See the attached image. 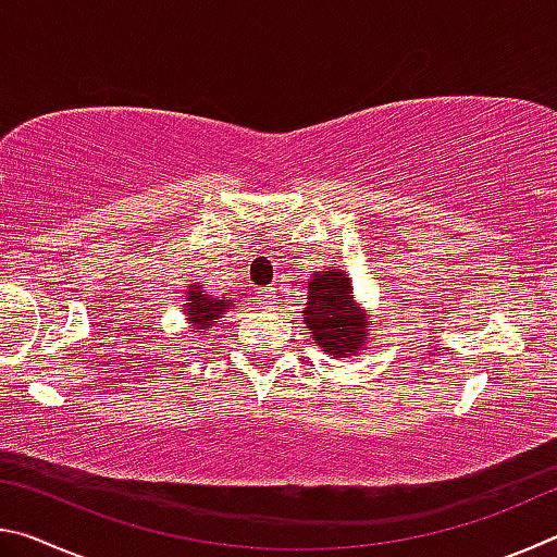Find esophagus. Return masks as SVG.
Here are the masks:
<instances>
[{"label":"esophagus","instance_id":"1","mask_svg":"<svg viewBox=\"0 0 557 557\" xmlns=\"http://www.w3.org/2000/svg\"><path fill=\"white\" fill-rule=\"evenodd\" d=\"M258 305H260V309H275L277 305H280V299H277V292L275 289H260L258 292Z\"/></svg>","mask_w":557,"mask_h":557}]
</instances>
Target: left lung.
<instances>
[{"mask_svg":"<svg viewBox=\"0 0 557 557\" xmlns=\"http://www.w3.org/2000/svg\"><path fill=\"white\" fill-rule=\"evenodd\" d=\"M307 307L301 319L324 351L354 356L369 336V319L356 307L351 282L344 272H324L309 280Z\"/></svg>","mask_w":557,"mask_h":557,"instance_id":"obj_1","label":"left lung"}]
</instances>
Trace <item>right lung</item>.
I'll return each mask as SVG.
<instances>
[{
  "label": "right lung",
  "instance_id": "right-lung-1",
  "mask_svg": "<svg viewBox=\"0 0 557 557\" xmlns=\"http://www.w3.org/2000/svg\"><path fill=\"white\" fill-rule=\"evenodd\" d=\"M225 309H231V299H213L201 295L199 287L188 292L186 299V314L188 324L196 329H209L213 319H219Z\"/></svg>",
  "mask_w": 557,
  "mask_h": 557
}]
</instances>
